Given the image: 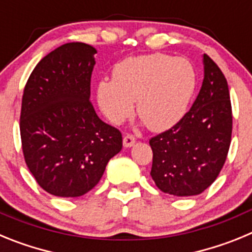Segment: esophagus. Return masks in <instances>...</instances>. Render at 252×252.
I'll return each mask as SVG.
<instances>
[{
    "mask_svg": "<svg viewBox=\"0 0 252 252\" xmlns=\"http://www.w3.org/2000/svg\"><path fill=\"white\" fill-rule=\"evenodd\" d=\"M135 144V136L131 133H126L124 136V146L125 148H130Z\"/></svg>",
    "mask_w": 252,
    "mask_h": 252,
    "instance_id": "obj_1",
    "label": "esophagus"
}]
</instances>
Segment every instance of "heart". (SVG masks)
<instances>
[{
  "label": "heart",
  "instance_id": "b5f03b06",
  "mask_svg": "<svg viewBox=\"0 0 252 252\" xmlns=\"http://www.w3.org/2000/svg\"><path fill=\"white\" fill-rule=\"evenodd\" d=\"M197 86L193 65L184 58L150 54L127 58L116 65L113 79H102L97 88L101 110L119 124L132 113L154 131L177 124L189 106Z\"/></svg>",
  "mask_w": 252,
  "mask_h": 252
}]
</instances>
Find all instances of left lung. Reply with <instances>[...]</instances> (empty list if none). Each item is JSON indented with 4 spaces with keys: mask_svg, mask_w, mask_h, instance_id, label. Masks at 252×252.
<instances>
[{
    "mask_svg": "<svg viewBox=\"0 0 252 252\" xmlns=\"http://www.w3.org/2000/svg\"><path fill=\"white\" fill-rule=\"evenodd\" d=\"M204 79L192 108L164 132L151 137V177L168 194L204 192L224 165L232 135V107L226 77L207 54Z\"/></svg>",
    "mask_w": 252,
    "mask_h": 252,
    "instance_id": "1",
    "label": "left lung"
}]
</instances>
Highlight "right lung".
<instances>
[{
	"instance_id": "1",
	"label": "right lung",
	"mask_w": 252,
	"mask_h": 252,
	"mask_svg": "<svg viewBox=\"0 0 252 252\" xmlns=\"http://www.w3.org/2000/svg\"><path fill=\"white\" fill-rule=\"evenodd\" d=\"M97 51L59 46L40 60L24 88L20 135L36 183L57 197H81L97 186L122 149V133L99 119L90 99Z\"/></svg>"
}]
</instances>
